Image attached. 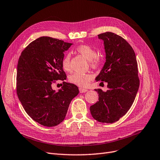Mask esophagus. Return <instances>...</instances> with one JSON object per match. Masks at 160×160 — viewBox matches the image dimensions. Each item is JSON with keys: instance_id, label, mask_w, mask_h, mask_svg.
Listing matches in <instances>:
<instances>
[{"instance_id": "1", "label": "esophagus", "mask_w": 160, "mask_h": 160, "mask_svg": "<svg viewBox=\"0 0 160 160\" xmlns=\"http://www.w3.org/2000/svg\"><path fill=\"white\" fill-rule=\"evenodd\" d=\"M79 92H80V93H83V92H87V89H85V88H79Z\"/></svg>"}]
</instances>
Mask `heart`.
<instances>
[{"mask_svg":"<svg viewBox=\"0 0 160 160\" xmlns=\"http://www.w3.org/2000/svg\"><path fill=\"white\" fill-rule=\"evenodd\" d=\"M79 54L82 57L89 60L90 66L94 69H96L101 64V60L97 56V51L92 47L88 45H81L75 49ZM71 56L69 53L66 54L62 59L61 66L62 69L66 72L72 71L70 64ZM93 79V75L87 73H74L69 77V81L73 84L80 87H87L89 85L90 82Z\"/></svg>","mask_w":160,"mask_h":160,"instance_id":"heart-1","label":"heart"}]
</instances>
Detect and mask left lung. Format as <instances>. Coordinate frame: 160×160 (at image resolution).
<instances>
[{
  "mask_svg": "<svg viewBox=\"0 0 160 160\" xmlns=\"http://www.w3.org/2000/svg\"><path fill=\"white\" fill-rule=\"evenodd\" d=\"M98 36L103 41L106 60L96 80L107 82L108 90L95 89L99 100L90 111L100 122L113 123L126 115L138 93V62L133 48L123 38L111 32Z\"/></svg>",
  "mask_w": 160,
  "mask_h": 160,
  "instance_id": "obj_1",
  "label": "left lung"
}]
</instances>
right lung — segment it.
<instances>
[{
	"label": "right lung",
	"mask_w": 160,
	"mask_h": 160,
	"mask_svg": "<svg viewBox=\"0 0 160 160\" xmlns=\"http://www.w3.org/2000/svg\"><path fill=\"white\" fill-rule=\"evenodd\" d=\"M73 43L43 36L30 43L22 51L17 71V94L22 107L36 122L47 127L64 120L78 87L66 82L61 61L64 52ZM63 81L61 89L52 88L55 80Z\"/></svg>",
	"instance_id": "right-lung-1"
}]
</instances>
